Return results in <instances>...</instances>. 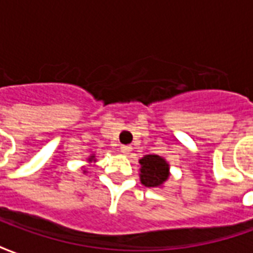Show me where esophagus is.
<instances>
[{
	"label": "esophagus",
	"instance_id": "obj_1",
	"mask_svg": "<svg viewBox=\"0 0 253 253\" xmlns=\"http://www.w3.org/2000/svg\"><path fill=\"white\" fill-rule=\"evenodd\" d=\"M121 150H122V153L128 154L130 152H131V146H128V145H122Z\"/></svg>",
	"mask_w": 253,
	"mask_h": 253
}]
</instances>
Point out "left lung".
Returning a JSON list of instances; mask_svg holds the SVG:
<instances>
[{"mask_svg":"<svg viewBox=\"0 0 253 253\" xmlns=\"http://www.w3.org/2000/svg\"><path fill=\"white\" fill-rule=\"evenodd\" d=\"M141 183L146 187H161L169 177V164L157 154H146L139 160Z\"/></svg>","mask_w":253,"mask_h":253,"instance_id":"left-lung-1","label":"left lung"}]
</instances>
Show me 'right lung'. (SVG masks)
I'll use <instances>...</instances> for the list:
<instances>
[{
    "label": "right lung",
    "instance_id": "obj_1",
    "mask_svg": "<svg viewBox=\"0 0 253 253\" xmlns=\"http://www.w3.org/2000/svg\"><path fill=\"white\" fill-rule=\"evenodd\" d=\"M88 161H96V160H94V154H92V156H90V157H89ZM84 172H85V170H84Z\"/></svg>",
    "mask_w": 253,
    "mask_h": 253
}]
</instances>
